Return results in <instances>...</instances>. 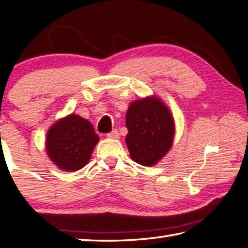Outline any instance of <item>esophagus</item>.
Returning a JSON list of instances; mask_svg holds the SVG:
<instances>
[{"instance_id":"1","label":"esophagus","mask_w":248,"mask_h":248,"mask_svg":"<svg viewBox=\"0 0 248 248\" xmlns=\"http://www.w3.org/2000/svg\"><path fill=\"white\" fill-rule=\"evenodd\" d=\"M107 136H108L111 139H118L119 138V132L116 129H114V130H112L111 133H109L108 135H107Z\"/></svg>"}]
</instances>
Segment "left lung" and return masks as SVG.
<instances>
[{"instance_id":"8db88e82","label":"left lung","mask_w":248,"mask_h":248,"mask_svg":"<svg viewBox=\"0 0 248 248\" xmlns=\"http://www.w3.org/2000/svg\"><path fill=\"white\" fill-rule=\"evenodd\" d=\"M126 135L130 157L152 166L165 155L174 140L175 125L170 110L155 97L135 100L126 112Z\"/></svg>"}]
</instances>
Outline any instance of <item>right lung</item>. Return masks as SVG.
I'll use <instances>...</instances> for the list:
<instances>
[{"instance_id":"right-lung-1","label":"right lung","mask_w":248,"mask_h":248,"mask_svg":"<svg viewBox=\"0 0 248 248\" xmlns=\"http://www.w3.org/2000/svg\"><path fill=\"white\" fill-rule=\"evenodd\" d=\"M98 140L99 137L87 120L70 114L49 128L46 151L60 170L76 171L90 161Z\"/></svg>"}]
</instances>
